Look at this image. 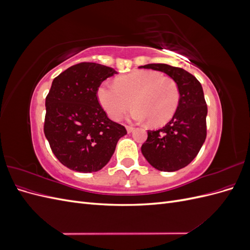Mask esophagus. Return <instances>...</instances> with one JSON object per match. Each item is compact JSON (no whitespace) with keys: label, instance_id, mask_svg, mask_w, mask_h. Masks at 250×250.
<instances>
[{"label":"esophagus","instance_id":"obj_1","mask_svg":"<svg viewBox=\"0 0 250 250\" xmlns=\"http://www.w3.org/2000/svg\"><path fill=\"white\" fill-rule=\"evenodd\" d=\"M126 130H127L128 133H130V132H132L134 130V128L131 127V126H126Z\"/></svg>","mask_w":250,"mask_h":250}]
</instances>
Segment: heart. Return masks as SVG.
I'll return each instance as SVG.
<instances>
[{"mask_svg":"<svg viewBox=\"0 0 250 250\" xmlns=\"http://www.w3.org/2000/svg\"><path fill=\"white\" fill-rule=\"evenodd\" d=\"M102 108L112 120H120L134 106L129 115L133 122L149 121L152 126L167 124L175 115L180 93L176 82L155 71H138L124 75L116 83L104 81L97 89Z\"/></svg>","mask_w":250,"mask_h":250,"instance_id":"heart-1","label":"heart"}]
</instances>
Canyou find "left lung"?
Instances as JSON below:
<instances>
[{"label":"left lung","mask_w":250,"mask_h":250,"mask_svg":"<svg viewBox=\"0 0 250 250\" xmlns=\"http://www.w3.org/2000/svg\"><path fill=\"white\" fill-rule=\"evenodd\" d=\"M140 69L167 74L178 85L179 105L169 123L158 130H148L142 154L153 168L165 172L177 171L198 154L207 138L208 106L200 82L180 67L150 63Z\"/></svg>","instance_id":"left-lung-1"}]
</instances>
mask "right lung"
Segmentation results:
<instances>
[{"instance_id": "right-lung-1", "label": "right lung", "mask_w": 250, "mask_h": 250, "mask_svg": "<svg viewBox=\"0 0 250 250\" xmlns=\"http://www.w3.org/2000/svg\"><path fill=\"white\" fill-rule=\"evenodd\" d=\"M115 74L95 62L75 64L53 80L46 98L43 131L53 153L71 170L90 173L109 162L125 127L109 120L97 98L101 83Z\"/></svg>"}]
</instances>
